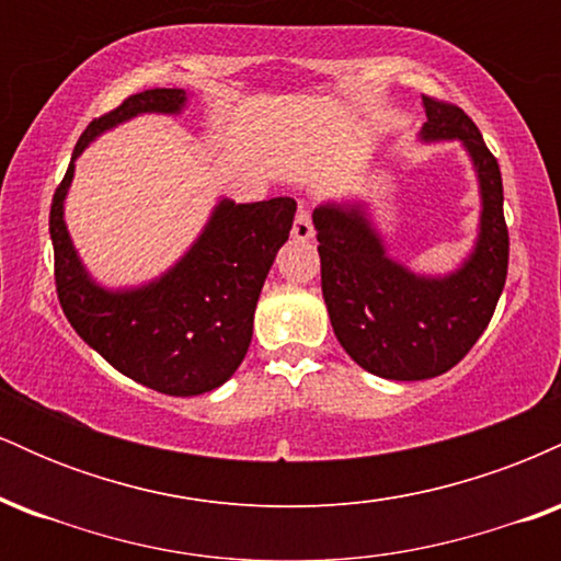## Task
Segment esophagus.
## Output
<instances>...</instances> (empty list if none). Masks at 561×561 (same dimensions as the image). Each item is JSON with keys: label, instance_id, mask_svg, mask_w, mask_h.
<instances>
[{"label": "esophagus", "instance_id": "obj_1", "mask_svg": "<svg viewBox=\"0 0 561 561\" xmlns=\"http://www.w3.org/2000/svg\"><path fill=\"white\" fill-rule=\"evenodd\" d=\"M293 237H295V240H300V242L311 240V237H313V221H311V210H308V208H300L298 216H295Z\"/></svg>", "mask_w": 561, "mask_h": 561}]
</instances>
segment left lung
<instances>
[{
    "instance_id": "obj_1",
    "label": "left lung",
    "mask_w": 561,
    "mask_h": 561,
    "mask_svg": "<svg viewBox=\"0 0 561 561\" xmlns=\"http://www.w3.org/2000/svg\"><path fill=\"white\" fill-rule=\"evenodd\" d=\"M422 100V137L465 141L480 176V240L465 266L443 279L416 276L385 255L362 205L313 210L321 293L340 345L362 369L401 382L443 375L472 351L491 324L508 268L499 160L459 105L427 94Z\"/></svg>"
}]
</instances>
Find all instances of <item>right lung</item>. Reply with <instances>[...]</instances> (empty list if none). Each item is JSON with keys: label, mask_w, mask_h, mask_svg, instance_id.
I'll return each instance as SVG.
<instances>
[{"label": "right lung", "mask_w": 561, "mask_h": 561, "mask_svg": "<svg viewBox=\"0 0 561 561\" xmlns=\"http://www.w3.org/2000/svg\"><path fill=\"white\" fill-rule=\"evenodd\" d=\"M184 102V89H147L94 118L76 141L49 208L57 300L70 327L121 375L182 398L218 388L242 364L261 287L293 229L295 199L248 205L221 199L199 240L169 274L126 293H107L83 272L62 221V199L73 160L96 134L137 113H179Z\"/></svg>", "instance_id": "right-lung-1"}]
</instances>
